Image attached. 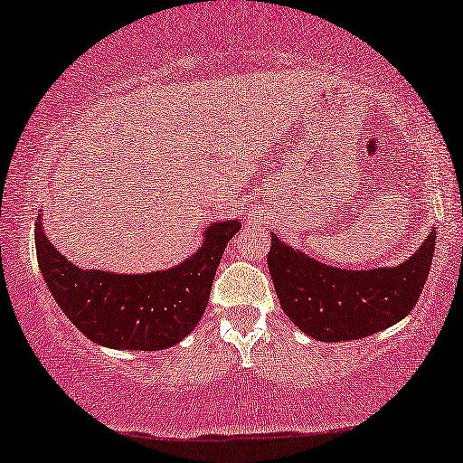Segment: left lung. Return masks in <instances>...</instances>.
<instances>
[{
	"instance_id": "1",
	"label": "left lung",
	"mask_w": 463,
	"mask_h": 463,
	"mask_svg": "<svg viewBox=\"0 0 463 463\" xmlns=\"http://www.w3.org/2000/svg\"><path fill=\"white\" fill-rule=\"evenodd\" d=\"M437 232L397 267L347 271L312 259L271 233L269 273L281 308L317 341H350L379 333L410 315L429 279Z\"/></svg>"
}]
</instances>
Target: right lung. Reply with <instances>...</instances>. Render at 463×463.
Returning a JSON list of instances; mask_svg holds the SVG:
<instances>
[{
	"mask_svg": "<svg viewBox=\"0 0 463 463\" xmlns=\"http://www.w3.org/2000/svg\"><path fill=\"white\" fill-rule=\"evenodd\" d=\"M238 230L240 219L211 223L190 259L137 275L76 267L47 238L41 213L34 244L53 300L84 337L111 350L157 352L180 344L203 318L219 260Z\"/></svg>",
	"mask_w": 463,
	"mask_h": 463,
	"instance_id": "add662e5",
	"label": "right lung"
}]
</instances>
